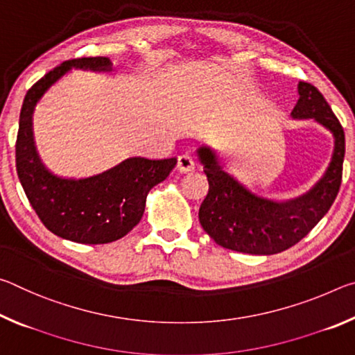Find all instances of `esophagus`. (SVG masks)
Instances as JSON below:
<instances>
[{
  "instance_id": "esophagus-1",
  "label": "esophagus",
  "mask_w": 355,
  "mask_h": 355,
  "mask_svg": "<svg viewBox=\"0 0 355 355\" xmlns=\"http://www.w3.org/2000/svg\"><path fill=\"white\" fill-rule=\"evenodd\" d=\"M177 169L182 173L191 172L192 169H194V161H192L189 155H180L177 159Z\"/></svg>"
}]
</instances>
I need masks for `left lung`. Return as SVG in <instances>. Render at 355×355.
Listing matches in <instances>:
<instances>
[{
	"mask_svg": "<svg viewBox=\"0 0 355 355\" xmlns=\"http://www.w3.org/2000/svg\"><path fill=\"white\" fill-rule=\"evenodd\" d=\"M297 89L299 100L291 116L316 120L335 139L326 173L307 194L291 200L268 199L222 169L211 148L197 150L209 184L199 220L222 248L252 255L279 254L307 236L336 199L343 175V127L313 84L300 81Z\"/></svg>",
	"mask_w": 355,
	"mask_h": 355,
	"instance_id": "left-lung-1",
	"label": "left lung"
}]
</instances>
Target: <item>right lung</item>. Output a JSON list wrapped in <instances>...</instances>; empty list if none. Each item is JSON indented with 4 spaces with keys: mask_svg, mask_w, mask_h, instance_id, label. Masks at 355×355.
Instances as JSON below:
<instances>
[{
    "mask_svg": "<svg viewBox=\"0 0 355 355\" xmlns=\"http://www.w3.org/2000/svg\"><path fill=\"white\" fill-rule=\"evenodd\" d=\"M111 65L105 56L62 62L29 89L20 111L15 164L23 191L48 230L81 244L112 243L133 230L146 209L148 191L166 180L177 164L175 158L135 156L81 180L53 175L42 164L33 137V112L42 95L71 67L107 71Z\"/></svg>",
    "mask_w": 355,
    "mask_h": 355,
    "instance_id": "1",
    "label": "right lung"
}]
</instances>
